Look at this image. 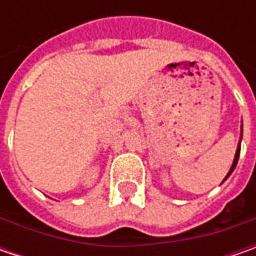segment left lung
<instances>
[{"label":"left lung","instance_id":"obj_1","mask_svg":"<svg viewBox=\"0 0 256 256\" xmlns=\"http://www.w3.org/2000/svg\"><path fill=\"white\" fill-rule=\"evenodd\" d=\"M242 128V126H241ZM241 141H242V130H241V138H240V144H238V146H236V152H235V158H234V162H232V166L231 170H230V172L226 174V176H225V180L231 175L232 172H234V170H235V166H236V164H238V160H240V152H241ZM224 180V181H225ZM222 181V182H224Z\"/></svg>","mask_w":256,"mask_h":256}]
</instances>
